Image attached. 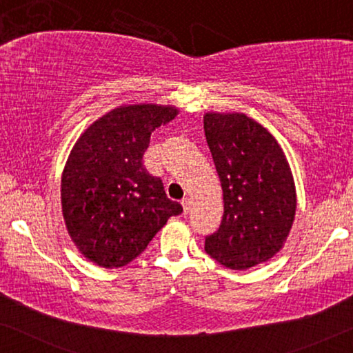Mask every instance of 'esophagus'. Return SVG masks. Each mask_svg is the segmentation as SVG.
I'll list each match as a JSON object with an SVG mask.
<instances>
[{
    "instance_id": "obj_1",
    "label": "esophagus",
    "mask_w": 353,
    "mask_h": 353,
    "mask_svg": "<svg viewBox=\"0 0 353 353\" xmlns=\"http://www.w3.org/2000/svg\"><path fill=\"white\" fill-rule=\"evenodd\" d=\"M181 205L183 208V214H188V211H190V200H188V198H183Z\"/></svg>"
}]
</instances>
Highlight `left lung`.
<instances>
[{"label":"left lung","mask_w":353,"mask_h":353,"mask_svg":"<svg viewBox=\"0 0 353 353\" xmlns=\"http://www.w3.org/2000/svg\"><path fill=\"white\" fill-rule=\"evenodd\" d=\"M205 136L221 179L224 216L205 251L227 269L274 257L296 214L290 165L275 137L243 113H206Z\"/></svg>","instance_id":"1"}]
</instances>
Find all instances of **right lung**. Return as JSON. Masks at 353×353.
Instances as JSON below:
<instances>
[{
    "mask_svg": "<svg viewBox=\"0 0 353 353\" xmlns=\"http://www.w3.org/2000/svg\"><path fill=\"white\" fill-rule=\"evenodd\" d=\"M174 107H120L86 129L62 176L67 230L84 257L118 269L145 250L182 206L142 165L153 129L174 120Z\"/></svg>",
    "mask_w": 353,
    "mask_h": 353,
    "instance_id": "obj_1",
    "label": "right lung"
}]
</instances>
